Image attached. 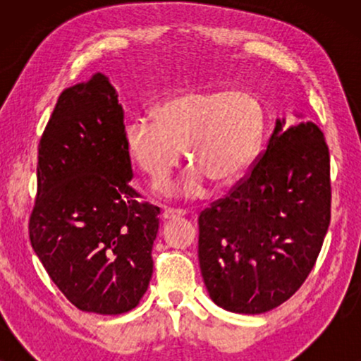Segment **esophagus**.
Instances as JSON below:
<instances>
[{
  "label": "esophagus",
  "mask_w": 361,
  "mask_h": 361,
  "mask_svg": "<svg viewBox=\"0 0 361 361\" xmlns=\"http://www.w3.org/2000/svg\"><path fill=\"white\" fill-rule=\"evenodd\" d=\"M185 210H174V209H166L162 212V219L171 220V219H179V216H184Z\"/></svg>",
  "instance_id": "34e87169"
}]
</instances>
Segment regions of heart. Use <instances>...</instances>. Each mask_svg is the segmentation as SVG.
Masks as SVG:
<instances>
[{
	"label": "heart",
	"instance_id": "obj_1",
	"mask_svg": "<svg viewBox=\"0 0 361 361\" xmlns=\"http://www.w3.org/2000/svg\"><path fill=\"white\" fill-rule=\"evenodd\" d=\"M156 121L136 118L125 128L131 159L154 182L164 180L179 164L182 149L194 166L176 192L195 199L205 177L226 185L253 164L264 133L258 98L241 90H189L156 108Z\"/></svg>",
	"mask_w": 361,
	"mask_h": 361
}]
</instances>
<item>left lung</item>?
Here are the masks:
<instances>
[{
    "instance_id": "left-lung-1",
    "label": "left lung",
    "mask_w": 361,
    "mask_h": 361,
    "mask_svg": "<svg viewBox=\"0 0 361 361\" xmlns=\"http://www.w3.org/2000/svg\"><path fill=\"white\" fill-rule=\"evenodd\" d=\"M284 125V118L276 120L250 174L199 216L205 288L235 314H263L288 300L312 271L329 230L324 133L305 120Z\"/></svg>"
}]
</instances>
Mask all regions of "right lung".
I'll return each instance as SVG.
<instances>
[{
  "mask_svg": "<svg viewBox=\"0 0 361 361\" xmlns=\"http://www.w3.org/2000/svg\"><path fill=\"white\" fill-rule=\"evenodd\" d=\"M125 111L108 77L61 93L39 141L29 238L62 294L83 312L135 309L152 276L159 209L137 202Z\"/></svg>",
  "mask_w": 361,
  "mask_h": 361,
  "instance_id": "add662e5",
  "label": "right lung"
}]
</instances>
